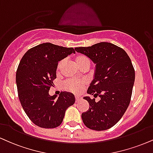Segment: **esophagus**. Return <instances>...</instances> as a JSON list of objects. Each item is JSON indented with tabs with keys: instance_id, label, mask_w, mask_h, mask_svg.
I'll return each instance as SVG.
<instances>
[{
	"instance_id": "34e87169",
	"label": "esophagus",
	"mask_w": 153,
	"mask_h": 153,
	"mask_svg": "<svg viewBox=\"0 0 153 153\" xmlns=\"http://www.w3.org/2000/svg\"><path fill=\"white\" fill-rule=\"evenodd\" d=\"M81 100V97L80 96H75V102H78L79 100Z\"/></svg>"
}]
</instances>
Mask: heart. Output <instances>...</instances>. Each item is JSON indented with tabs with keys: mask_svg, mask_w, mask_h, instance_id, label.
Here are the masks:
<instances>
[{
	"mask_svg": "<svg viewBox=\"0 0 153 153\" xmlns=\"http://www.w3.org/2000/svg\"><path fill=\"white\" fill-rule=\"evenodd\" d=\"M75 62L79 68L82 69L83 68H89L91 65V60L86 56L84 55H78L75 57ZM65 63V60H61L58 62L57 65V73H59ZM87 84V80H67L62 83V86L66 91L73 93H79L82 91L83 88Z\"/></svg>",
	"mask_w": 153,
	"mask_h": 153,
	"instance_id": "heart-1",
	"label": "heart"
}]
</instances>
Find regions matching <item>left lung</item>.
Masks as SVG:
<instances>
[{
  "label": "left lung",
  "mask_w": 153,
  "mask_h": 153,
  "mask_svg": "<svg viewBox=\"0 0 153 153\" xmlns=\"http://www.w3.org/2000/svg\"><path fill=\"white\" fill-rule=\"evenodd\" d=\"M75 50L96 64L95 78L87 93L100 97L96 102L95 99L84 97L90 107L82 113V121L91 130L110 129L121 119L131 100L135 81L131 60L123 48L107 42Z\"/></svg>",
  "instance_id": "1"
}]
</instances>
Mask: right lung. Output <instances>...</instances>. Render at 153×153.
Returning <instances> with one entry per match:
<instances>
[{
	"label": "right lung",
	"mask_w": 153,
	"mask_h": 153,
	"mask_svg": "<svg viewBox=\"0 0 153 153\" xmlns=\"http://www.w3.org/2000/svg\"><path fill=\"white\" fill-rule=\"evenodd\" d=\"M72 53H75L73 48L42 43L29 49L19 62L16 71L18 97L27 117L40 128L60 126L66 109L74 104L73 93L60 92L58 98L48 93L56 78L58 61Z\"/></svg>",
	"instance_id": "add662e5"
}]
</instances>
